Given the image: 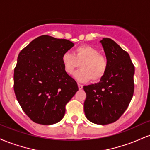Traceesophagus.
<instances>
[{
    "label": "esophagus",
    "mask_w": 150,
    "mask_h": 150,
    "mask_svg": "<svg viewBox=\"0 0 150 150\" xmlns=\"http://www.w3.org/2000/svg\"><path fill=\"white\" fill-rule=\"evenodd\" d=\"M77 85H78V88L79 89H82V88H83V86H82V85H80V84H77Z\"/></svg>",
    "instance_id": "34e87169"
}]
</instances>
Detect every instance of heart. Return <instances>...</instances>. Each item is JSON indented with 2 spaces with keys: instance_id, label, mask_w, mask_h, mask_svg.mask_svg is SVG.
I'll use <instances>...</instances> for the list:
<instances>
[{
  "instance_id": "obj_1",
  "label": "heart",
  "mask_w": 150,
  "mask_h": 150,
  "mask_svg": "<svg viewBox=\"0 0 150 150\" xmlns=\"http://www.w3.org/2000/svg\"><path fill=\"white\" fill-rule=\"evenodd\" d=\"M63 70L68 75H72L80 67L81 70L74 77L78 82H86L92 80L97 82L106 75L108 63L97 49L88 45L77 46L74 50V55L65 52L61 57Z\"/></svg>"
}]
</instances>
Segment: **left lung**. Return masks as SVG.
Instances as JSON below:
<instances>
[{
  "label": "left lung",
  "mask_w": 150,
  "mask_h": 150,
  "mask_svg": "<svg viewBox=\"0 0 150 150\" xmlns=\"http://www.w3.org/2000/svg\"><path fill=\"white\" fill-rule=\"evenodd\" d=\"M108 63L106 75L100 82L84 86L85 116L95 124L116 121L128 108L134 92L135 67L126 51L109 38L100 41Z\"/></svg>",
  "instance_id": "1"
}]
</instances>
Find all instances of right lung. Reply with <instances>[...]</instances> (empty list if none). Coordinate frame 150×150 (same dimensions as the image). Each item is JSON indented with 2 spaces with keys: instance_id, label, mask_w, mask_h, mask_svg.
Masks as SVG:
<instances>
[{
  "instance_id": "right-lung-1",
  "label": "right lung",
  "mask_w": 150,
  "mask_h": 150,
  "mask_svg": "<svg viewBox=\"0 0 150 150\" xmlns=\"http://www.w3.org/2000/svg\"><path fill=\"white\" fill-rule=\"evenodd\" d=\"M73 46L67 39L42 35L19 53L14 70L15 94L34 123L52 125L61 120L65 105L78 90L61 62L63 53Z\"/></svg>"
}]
</instances>
